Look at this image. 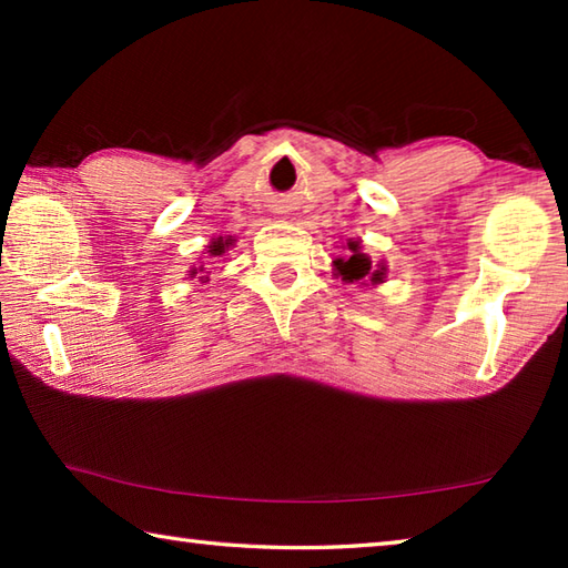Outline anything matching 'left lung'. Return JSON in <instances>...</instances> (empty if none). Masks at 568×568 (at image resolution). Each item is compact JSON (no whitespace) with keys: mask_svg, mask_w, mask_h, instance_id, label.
I'll return each mask as SVG.
<instances>
[{"mask_svg":"<svg viewBox=\"0 0 568 568\" xmlns=\"http://www.w3.org/2000/svg\"><path fill=\"white\" fill-rule=\"evenodd\" d=\"M345 255L333 261V275L341 277L343 283H358L361 287H376L386 283L388 265L386 263H373L368 255L363 253L361 240H345Z\"/></svg>","mask_w":568,"mask_h":568,"instance_id":"8db88e82","label":"left lung"}]
</instances>
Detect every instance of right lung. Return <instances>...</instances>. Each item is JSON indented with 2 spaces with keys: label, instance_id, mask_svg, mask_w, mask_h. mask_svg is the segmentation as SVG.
Returning a JSON list of instances; mask_svg holds the SVG:
<instances>
[{
  "label": "right lung",
  "instance_id": "right-lung-1",
  "mask_svg": "<svg viewBox=\"0 0 568 568\" xmlns=\"http://www.w3.org/2000/svg\"><path fill=\"white\" fill-rule=\"evenodd\" d=\"M230 247H235V237L233 235L213 237V240H210V245H207V255L210 257H223ZM205 271H207L205 265H192L190 271H187V277H197L200 273H205ZM200 281L207 283V275H200Z\"/></svg>",
  "mask_w": 568,
  "mask_h": 568
}]
</instances>
